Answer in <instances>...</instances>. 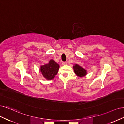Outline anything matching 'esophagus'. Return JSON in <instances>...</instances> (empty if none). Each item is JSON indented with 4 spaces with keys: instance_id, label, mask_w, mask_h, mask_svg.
Masks as SVG:
<instances>
[{
    "instance_id": "esophagus-1",
    "label": "esophagus",
    "mask_w": 124,
    "mask_h": 124,
    "mask_svg": "<svg viewBox=\"0 0 124 124\" xmlns=\"http://www.w3.org/2000/svg\"><path fill=\"white\" fill-rule=\"evenodd\" d=\"M62 65H67V62H62Z\"/></svg>"
}]
</instances>
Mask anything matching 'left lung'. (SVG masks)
Instances as JSON below:
<instances>
[{
    "mask_svg": "<svg viewBox=\"0 0 124 124\" xmlns=\"http://www.w3.org/2000/svg\"><path fill=\"white\" fill-rule=\"evenodd\" d=\"M73 68L74 69V72L77 76L83 77L87 74V71L78 64L74 65V66H73Z\"/></svg>",
    "mask_w": 124,
    "mask_h": 124,
    "instance_id": "1",
    "label": "left lung"
}]
</instances>
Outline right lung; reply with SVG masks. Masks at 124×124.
<instances>
[{"label": "right lung", "mask_w": 124, "mask_h": 124, "mask_svg": "<svg viewBox=\"0 0 124 124\" xmlns=\"http://www.w3.org/2000/svg\"><path fill=\"white\" fill-rule=\"evenodd\" d=\"M59 66L54 60L51 59L48 63L41 66L40 70L44 78L47 80H53L57 74Z\"/></svg>", "instance_id": "right-lung-1"}]
</instances>
